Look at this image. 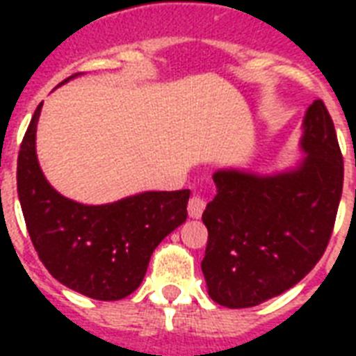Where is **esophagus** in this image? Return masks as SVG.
<instances>
[{
	"mask_svg": "<svg viewBox=\"0 0 356 356\" xmlns=\"http://www.w3.org/2000/svg\"><path fill=\"white\" fill-rule=\"evenodd\" d=\"M203 211H205V201L201 200V197H197V195L190 197V201H188V216L192 218V220H200L201 214H203Z\"/></svg>",
	"mask_w": 356,
	"mask_h": 356,
	"instance_id": "esophagus-1",
	"label": "esophagus"
}]
</instances>
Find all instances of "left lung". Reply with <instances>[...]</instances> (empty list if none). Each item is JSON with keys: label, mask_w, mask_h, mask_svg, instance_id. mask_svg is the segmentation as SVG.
Segmentation results:
<instances>
[{"label": "left lung", "mask_w": 356, "mask_h": 356, "mask_svg": "<svg viewBox=\"0 0 356 356\" xmlns=\"http://www.w3.org/2000/svg\"><path fill=\"white\" fill-rule=\"evenodd\" d=\"M296 164L271 173L220 168L203 212L209 229L201 270L222 307L248 309L296 286L325 251L342 197L343 161L321 99L301 123Z\"/></svg>", "instance_id": "1"}]
</instances>
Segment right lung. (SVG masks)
<instances>
[{
	"instance_id": "add662e5",
	"label": "right lung",
	"mask_w": 356,
	"mask_h": 356,
	"mask_svg": "<svg viewBox=\"0 0 356 356\" xmlns=\"http://www.w3.org/2000/svg\"><path fill=\"white\" fill-rule=\"evenodd\" d=\"M40 111L42 103L18 155L19 205L36 253L74 292L97 301L127 298L144 281L156 245L186 222L190 190L140 192L105 205L64 197L49 184L36 156Z\"/></svg>"
}]
</instances>
